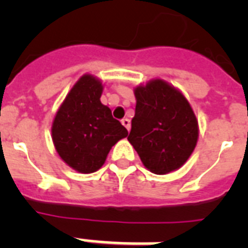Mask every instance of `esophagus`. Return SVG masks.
Returning a JSON list of instances; mask_svg holds the SVG:
<instances>
[{
  "instance_id": "esophagus-1",
  "label": "esophagus",
  "mask_w": 248,
  "mask_h": 248,
  "mask_svg": "<svg viewBox=\"0 0 248 248\" xmlns=\"http://www.w3.org/2000/svg\"><path fill=\"white\" fill-rule=\"evenodd\" d=\"M122 124H123V125H124V126H125V129H126V130H130V120H129V119H126V118H125V119H123L122 120Z\"/></svg>"
}]
</instances>
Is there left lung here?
<instances>
[{
  "label": "left lung",
  "mask_w": 248,
  "mask_h": 248,
  "mask_svg": "<svg viewBox=\"0 0 248 248\" xmlns=\"http://www.w3.org/2000/svg\"><path fill=\"white\" fill-rule=\"evenodd\" d=\"M134 95L137 105L129 143L153 174L180 169L199 139V123L189 100L160 78L135 87Z\"/></svg>",
  "instance_id": "1"
}]
</instances>
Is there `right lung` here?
<instances>
[{
    "mask_svg": "<svg viewBox=\"0 0 248 248\" xmlns=\"http://www.w3.org/2000/svg\"><path fill=\"white\" fill-rule=\"evenodd\" d=\"M103 83L83 74L72 87L52 123V140L61 159L82 174H92L104 165L111 146L128 130L102 104Z\"/></svg>",
    "mask_w": 248,
    "mask_h": 248,
    "instance_id": "right-lung-1",
    "label": "right lung"
}]
</instances>
